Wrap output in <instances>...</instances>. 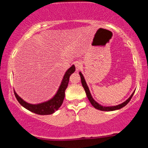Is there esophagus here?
Here are the masks:
<instances>
[{
  "mask_svg": "<svg viewBox=\"0 0 148 148\" xmlns=\"http://www.w3.org/2000/svg\"><path fill=\"white\" fill-rule=\"evenodd\" d=\"M75 67L76 70H79L82 67V63L81 62H79V61H76V62H75Z\"/></svg>",
  "mask_w": 148,
  "mask_h": 148,
  "instance_id": "obj_1",
  "label": "esophagus"
}]
</instances>
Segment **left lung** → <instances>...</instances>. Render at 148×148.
Listing matches in <instances>:
<instances>
[{"mask_svg": "<svg viewBox=\"0 0 148 148\" xmlns=\"http://www.w3.org/2000/svg\"><path fill=\"white\" fill-rule=\"evenodd\" d=\"M79 75L81 76V84H82V86L83 87H84V90H85V92H86V95L88 97V99H89L90 102L91 103V104L93 106L95 107V108H97V109L98 110H100V111H115V110H118V109H120V108H123V107L125 106L126 105L130 102V101L132 99V97H133L134 95V91L133 93H132V95L130 97V98H129L128 99H127L126 101H125V102H123V103H121V104H119V105H117V106H101V105L99 104L97 102H96L95 101L94 99L92 98V97L90 92V90H89V88H88L87 84H86V81H85V79L84 77V76H83V74H81V72H79Z\"/></svg>", "mask_w": 148, "mask_h": 148, "instance_id": "1", "label": "left lung"}]
</instances>
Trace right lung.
Masks as SVG:
<instances>
[{
    "mask_svg": "<svg viewBox=\"0 0 148 148\" xmlns=\"http://www.w3.org/2000/svg\"><path fill=\"white\" fill-rule=\"evenodd\" d=\"M75 66L72 65L66 72L65 74H64L63 79L62 81V83H61V85L60 87H59L58 90L56 95L51 99L49 100V101H46V102L38 103V104H30V103H28L25 102V101H23L14 90V95L20 104L26 108V109H28V111L38 115L52 114L56 111L58 110V108H60L62 102H63L64 98V92H65L66 88L68 86L69 76H71L72 73L75 72Z\"/></svg>",
    "mask_w": 148,
    "mask_h": 148,
    "instance_id": "right-lung-1",
    "label": "right lung"
}]
</instances>
